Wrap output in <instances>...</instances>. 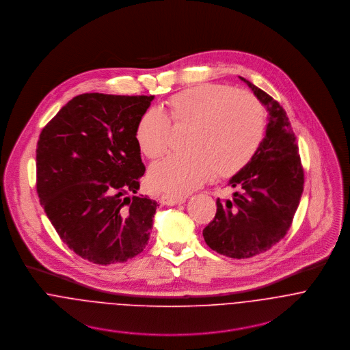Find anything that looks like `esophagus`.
I'll list each match as a JSON object with an SVG mask.
<instances>
[{"label": "esophagus", "instance_id": "obj_1", "mask_svg": "<svg viewBox=\"0 0 350 350\" xmlns=\"http://www.w3.org/2000/svg\"><path fill=\"white\" fill-rule=\"evenodd\" d=\"M159 202L162 205H177V204H184L185 202V198L184 197H174V196H170V194H162L159 197Z\"/></svg>", "mask_w": 350, "mask_h": 350}]
</instances>
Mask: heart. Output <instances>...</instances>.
<instances>
[{"label":"heart","instance_id":"heart-1","mask_svg":"<svg viewBox=\"0 0 350 350\" xmlns=\"http://www.w3.org/2000/svg\"><path fill=\"white\" fill-rule=\"evenodd\" d=\"M169 122L189 126L187 154H173L149 170V185L172 196L191 193L213 173L231 177L256 154L266 131L262 105L244 91L224 84H198L174 94L162 113L146 110L134 137L139 150L156 159L167 150Z\"/></svg>","mask_w":350,"mask_h":350}]
</instances>
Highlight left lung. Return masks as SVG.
<instances>
[{"mask_svg": "<svg viewBox=\"0 0 350 350\" xmlns=\"http://www.w3.org/2000/svg\"><path fill=\"white\" fill-rule=\"evenodd\" d=\"M241 79L266 107V135L252 161L232 176L231 200L217 198L216 216L204 228L209 248L233 259L269 251L288 231L304 192V169L295 135L283 107L269 94Z\"/></svg>", "mask_w": 350, "mask_h": 350, "instance_id": "1", "label": "left lung"}]
</instances>
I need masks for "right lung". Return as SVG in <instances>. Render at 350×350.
<instances>
[{
    "label": "right lung",
    "instance_id": "1",
    "mask_svg": "<svg viewBox=\"0 0 350 350\" xmlns=\"http://www.w3.org/2000/svg\"><path fill=\"white\" fill-rule=\"evenodd\" d=\"M153 99L81 94L40 134V204L62 240L92 263H123L150 239L158 204L138 194L145 165L134 130Z\"/></svg>",
    "mask_w": 350,
    "mask_h": 350
}]
</instances>
